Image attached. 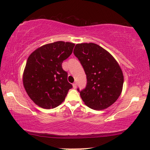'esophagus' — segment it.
<instances>
[{
  "instance_id": "esophagus-1",
  "label": "esophagus",
  "mask_w": 150,
  "mask_h": 150,
  "mask_svg": "<svg viewBox=\"0 0 150 150\" xmlns=\"http://www.w3.org/2000/svg\"><path fill=\"white\" fill-rule=\"evenodd\" d=\"M73 87L74 88H75L76 87H77V83H74L73 84Z\"/></svg>"
}]
</instances>
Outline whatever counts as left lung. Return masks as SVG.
Returning a JSON list of instances; mask_svg holds the SVG:
<instances>
[{
	"instance_id": "8db88e82",
	"label": "left lung",
	"mask_w": 150,
	"mask_h": 150,
	"mask_svg": "<svg viewBox=\"0 0 150 150\" xmlns=\"http://www.w3.org/2000/svg\"><path fill=\"white\" fill-rule=\"evenodd\" d=\"M73 53L87 75V87L80 92L83 101L94 110L107 108L117 100L122 91L124 75L120 66L110 53L94 43L77 44Z\"/></svg>"
}]
</instances>
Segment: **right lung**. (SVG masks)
Wrapping results in <instances>:
<instances>
[{
  "label": "right lung",
  "instance_id": "add662e5",
  "mask_svg": "<svg viewBox=\"0 0 150 150\" xmlns=\"http://www.w3.org/2000/svg\"><path fill=\"white\" fill-rule=\"evenodd\" d=\"M74 46L75 44L71 42L51 43L38 47L28 58L23 85L29 97L40 107H57L72 88L62 65L72 54Z\"/></svg>",
  "mask_w": 150,
  "mask_h": 150
}]
</instances>
